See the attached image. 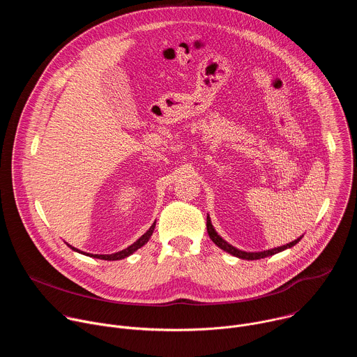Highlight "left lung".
<instances>
[{"mask_svg":"<svg viewBox=\"0 0 357 357\" xmlns=\"http://www.w3.org/2000/svg\"><path fill=\"white\" fill-rule=\"evenodd\" d=\"M206 227H208V233H209L211 240H212L218 247H220V248L225 250L226 252L231 254V256L238 257V259H243V260H260V259H264V257L274 256V254H277V252H281V251H284V250H287V248L294 247V245H295L298 241H301V238L303 237V234H302L301 237L295 238L294 241H291V243H288V244H284V245H280V247H274V248H270V250H264V251H243V250H238V248H236L234 245L229 244L225 238H222V237L218 234V231L215 230V227H213V225H212V220H211L209 215H208V219H206Z\"/></svg>","mask_w":357,"mask_h":357,"instance_id":"1","label":"left lung"}]
</instances>
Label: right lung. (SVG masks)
Masks as SVG:
<instances>
[{
  "mask_svg": "<svg viewBox=\"0 0 357 357\" xmlns=\"http://www.w3.org/2000/svg\"><path fill=\"white\" fill-rule=\"evenodd\" d=\"M155 223L157 222H154V225H152L137 241H134L131 245H128L127 248H124V250H121V251H117V252H114V254H90V252H84V251H80V250H77L76 247H73V245H70V244H68L73 251H77V252H80V254H84V256H87V257H93V259H100V260H107V261H116V260H123V259H126V257H128V256H131L132 252H135L138 248H141L144 244H146L148 243V240H149V237L152 236V231H154V229H155Z\"/></svg>",
  "mask_w": 357,
  "mask_h": 357,
  "instance_id": "obj_1",
  "label": "right lung"
}]
</instances>
